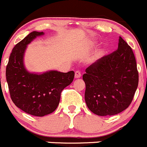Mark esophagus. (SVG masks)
Returning <instances> with one entry per match:
<instances>
[{
	"label": "esophagus",
	"mask_w": 147,
	"mask_h": 147,
	"mask_svg": "<svg viewBox=\"0 0 147 147\" xmlns=\"http://www.w3.org/2000/svg\"><path fill=\"white\" fill-rule=\"evenodd\" d=\"M81 77V73L79 71H76L75 72V78L76 79H79Z\"/></svg>",
	"instance_id": "34e87169"
}]
</instances>
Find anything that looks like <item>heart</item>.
<instances>
[{
	"label": "heart",
	"mask_w": 147,
	"mask_h": 147,
	"mask_svg": "<svg viewBox=\"0 0 147 147\" xmlns=\"http://www.w3.org/2000/svg\"><path fill=\"white\" fill-rule=\"evenodd\" d=\"M95 44H96V41H92V40H91V41H89L88 43H87V47H92L93 46H95ZM105 50H106V49H105L104 48L99 49V50L96 52V54L95 55V56L93 57L92 61H93L94 63H95V62L98 61V60H100V59L103 57V55H104Z\"/></svg>",
	"instance_id": "b5f03b06"
}]
</instances>
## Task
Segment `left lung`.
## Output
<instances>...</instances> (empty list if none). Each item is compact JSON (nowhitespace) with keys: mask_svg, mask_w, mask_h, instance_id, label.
Returning a JSON list of instances; mask_svg holds the SVG:
<instances>
[{"mask_svg":"<svg viewBox=\"0 0 147 147\" xmlns=\"http://www.w3.org/2000/svg\"><path fill=\"white\" fill-rule=\"evenodd\" d=\"M83 75L84 99L89 109L98 116H112L125 110L138 84L135 56L130 46L119 38L117 50L104 56Z\"/></svg>","mask_w":147,"mask_h":147,"instance_id":"obj_1","label":"left lung"}]
</instances>
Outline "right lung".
<instances>
[{"instance_id":"obj_1","label":"right lung","mask_w":147,"mask_h":147,"mask_svg":"<svg viewBox=\"0 0 147 147\" xmlns=\"http://www.w3.org/2000/svg\"><path fill=\"white\" fill-rule=\"evenodd\" d=\"M44 32L33 31L12 49L6 66V77L11 98L17 107L36 117H44L58 106L62 90L74 80V72L47 71L34 73L28 71L24 63L28 45Z\"/></svg>"}]
</instances>
